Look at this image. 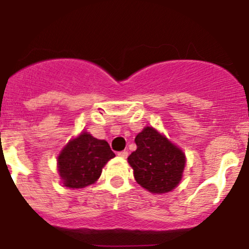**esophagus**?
I'll use <instances>...</instances> for the list:
<instances>
[{
	"mask_svg": "<svg viewBox=\"0 0 249 249\" xmlns=\"http://www.w3.org/2000/svg\"><path fill=\"white\" fill-rule=\"evenodd\" d=\"M117 156H119V157H121V158H127L128 157V152H127V151H121V152L117 153Z\"/></svg>",
	"mask_w": 249,
	"mask_h": 249,
	"instance_id": "obj_1",
	"label": "esophagus"
}]
</instances>
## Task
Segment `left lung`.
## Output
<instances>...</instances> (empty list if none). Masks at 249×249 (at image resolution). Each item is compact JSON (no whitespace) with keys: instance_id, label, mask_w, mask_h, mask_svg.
<instances>
[{"instance_id":"obj_1","label":"left lung","mask_w":249,"mask_h":249,"mask_svg":"<svg viewBox=\"0 0 249 249\" xmlns=\"http://www.w3.org/2000/svg\"><path fill=\"white\" fill-rule=\"evenodd\" d=\"M137 150L128 157L134 178L153 194L169 193L178 186L186 166V155L163 133L145 127L135 137Z\"/></svg>"}]
</instances>
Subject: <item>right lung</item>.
<instances>
[{"mask_svg":"<svg viewBox=\"0 0 249 249\" xmlns=\"http://www.w3.org/2000/svg\"><path fill=\"white\" fill-rule=\"evenodd\" d=\"M115 153L106 140L92 137L83 130L61 150L57 156V170L65 187L85 188L98 181L104 165Z\"/></svg>","mask_w":249,"mask_h":249,"instance_id":"obj_1","label":"right lung"}]
</instances>
